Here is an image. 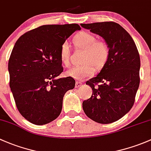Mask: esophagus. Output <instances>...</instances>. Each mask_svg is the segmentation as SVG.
Segmentation results:
<instances>
[{
  "instance_id": "34e87169",
  "label": "esophagus",
  "mask_w": 151,
  "mask_h": 151,
  "mask_svg": "<svg viewBox=\"0 0 151 151\" xmlns=\"http://www.w3.org/2000/svg\"><path fill=\"white\" fill-rule=\"evenodd\" d=\"M81 85H82L81 82L76 81V88H78V87L81 86Z\"/></svg>"
}]
</instances>
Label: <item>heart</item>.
Segmentation results:
<instances>
[{
  "label": "heart",
  "mask_w": 151,
  "mask_h": 151,
  "mask_svg": "<svg viewBox=\"0 0 151 151\" xmlns=\"http://www.w3.org/2000/svg\"><path fill=\"white\" fill-rule=\"evenodd\" d=\"M75 46L78 49H84L82 57V65L73 67L68 71V75L77 80H83L91 77L97 69H101L108 62L110 56V49L107 43L97 41L93 34L81 32L77 34L73 38ZM71 58V50L69 44L65 41L60 48V59L65 66L70 65Z\"/></svg>",
  "instance_id": "b5f03b06"
}]
</instances>
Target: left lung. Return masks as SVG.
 <instances>
[{
	"mask_svg": "<svg viewBox=\"0 0 151 151\" xmlns=\"http://www.w3.org/2000/svg\"><path fill=\"white\" fill-rule=\"evenodd\" d=\"M104 38L110 49L108 62L96 77L86 81L92 95L83 102L89 119L99 124H110L132 108L139 85L140 58L128 32L114 22L81 24Z\"/></svg>",
	"mask_w": 151,
	"mask_h": 151,
	"instance_id": "obj_1",
	"label": "left lung"
}]
</instances>
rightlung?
Segmentation results:
<instances>
[{
  "label": "right lung",
  "instance_id": "right-lung-1",
  "mask_svg": "<svg viewBox=\"0 0 151 151\" xmlns=\"http://www.w3.org/2000/svg\"><path fill=\"white\" fill-rule=\"evenodd\" d=\"M78 24H46L23 34L15 43L9 60L10 88L22 116L36 125L55 120L62 111L63 97L75 87L63 72L62 44Z\"/></svg>",
  "mask_w": 151,
  "mask_h": 151
}]
</instances>
